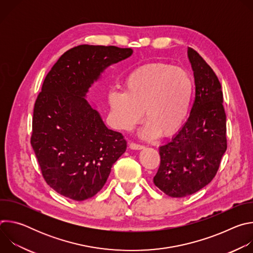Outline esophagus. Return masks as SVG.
I'll use <instances>...</instances> for the list:
<instances>
[{"label": "esophagus", "mask_w": 253, "mask_h": 253, "mask_svg": "<svg viewBox=\"0 0 253 253\" xmlns=\"http://www.w3.org/2000/svg\"><path fill=\"white\" fill-rule=\"evenodd\" d=\"M129 148L132 150H141L144 149L143 145H139V144H135V143H130L129 144Z\"/></svg>", "instance_id": "obj_1"}]
</instances>
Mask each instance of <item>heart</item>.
Segmentation results:
<instances>
[{"label":"heart","mask_w":253,"mask_h":253,"mask_svg":"<svg viewBox=\"0 0 253 253\" xmlns=\"http://www.w3.org/2000/svg\"><path fill=\"white\" fill-rule=\"evenodd\" d=\"M195 86L188 72L165 63H149L132 70L124 81V91L108 95L114 125L131 130L144 115L140 130L144 140L160 133L171 136L186 122L194 98Z\"/></svg>","instance_id":"1"}]
</instances>
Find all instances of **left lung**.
Instances as JSON below:
<instances>
[{
  "instance_id": "obj_1",
  "label": "left lung",
  "mask_w": 253,
  "mask_h": 253,
  "mask_svg": "<svg viewBox=\"0 0 253 253\" xmlns=\"http://www.w3.org/2000/svg\"><path fill=\"white\" fill-rule=\"evenodd\" d=\"M195 83L189 118L159 147L160 166L154 184L171 197H185L205 187L217 173L226 151V115L221 85L210 66L188 48Z\"/></svg>"
}]
</instances>
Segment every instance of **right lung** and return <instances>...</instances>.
I'll return each instance as SVG.
<instances>
[{
	"instance_id": "right-lung-1",
	"label": "right lung",
	"mask_w": 253,
	"mask_h": 253,
	"mask_svg": "<svg viewBox=\"0 0 253 253\" xmlns=\"http://www.w3.org/2000/svg\"><path fill=\"white\" fill-rule=\"evenodd\" d=\"M132 54L130 48L80 45L64 53L44 80L31 144L46 182L65 197H93L126 151L123 135L108 128L86 98L108 67Z\"/></svg>"
}]
</instances>
